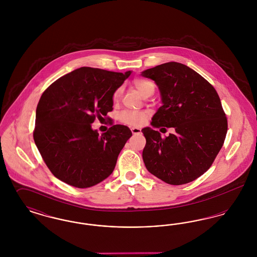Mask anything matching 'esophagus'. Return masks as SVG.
I'll return each mask as SVG.
<instances>
[{
	"instance_id": "obj_1",
	"label": "esophagus",
	"mask_w": 257,
	"mask_h": 257,
	"mask_svg": "<svg viewBox=\"0 0 257 257\" xmlns=\"http://www.w3.org/2000/svg\"><path fill=\"white\" fill-rule=\"evenodd\" d=\"M131 132L134 135L141 134L142 133V130L140 128H136V127H132L131 128Z\"/></svg>"
}]
</instances>
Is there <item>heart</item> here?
<instances>
[{
	"label": "heart",
	"instance_id": "1",
	"mask_svg": "<svg viewBox=\"0 0 257 257\" xmlns=\"http://www.w3.org/2000/svg\"><path fill=\"white\" fill-rule=\"evenodd\" d=\"M133 85L137 88V90L143 95V96H150L153 94L155 90V85L152 81L137 78L133 81ZM122 93V88L118 87L114 90L112 94V100L114 102L118 101ZM149 117V112L147 110H123L119 113V121L123 124L133 126V127H141L145 123L147 122Z\"/></svg>",
	"mask_w": 257,
	"mask_h": 257
}]
</instances>
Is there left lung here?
Instances as JSON below:
<instances>
[{
  "mask_svg": "<svg viewBox=\"0 0 257 257\" xmlns=\"http://www.w3.org/2000/svg\"><path fill=\"white\" fill-rule=\"evenodd\" d=\"M142 76L154 80L162 95L163 106L152 126L175 129L166 138L150 127L142 130L147 171L171 185L192 182L210 169L225 140L227 118L219 94L201 75L175 61L147 69Z\"/></svg>",
  "mask_w": 257,
  "mask_h": 257,
  "instance_id": "left-lung-1",
  "label": "left lung"
}]
</instances>
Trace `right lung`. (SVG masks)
Wrapping results in <instances>:
<instances>
[{"label": "right lung", "mask_w": 257, "mask_h": 257, "mask_svg": "<svg viewBox=\"0 0 257 257\" xmlns=\"http://www.w3.org/2000/svg\"><path fill=\"white\" fill-rule=\"evenodd\" d=\"M130 74L84 66L59 78L42 93L34 140L50 171L62 182L88 188L113 171L132 132L110 120L111 127L99 136L91 124L112 110V94Z\"/></svg>", "instance_id": "1"}]
</instances>
